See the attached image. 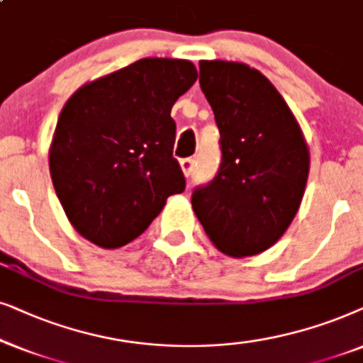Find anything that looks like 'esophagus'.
<instances>
[{
	"label": "esophagus",
	"instance_id": "esophagus-1",
	"mask_svg": "<svg viewBox=\"0 0 363 363\" xmlns=\"http://www.w3.org/2000/svg\"><path fill=\"white\" fill-rule=\"evenodd\" d=\"M181 169H182V172H184V176L189 177L191 174H192V171H194V159H191V157L182 159V161H181Z\"/></svg>",
	"mask_w": 363,
	"mask_h": 363
}]
</instances>
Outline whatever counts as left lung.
I'll return each instance as SVG.
<instances>
[{
    "label": "left lung",
    "mask_w": 363,
    "mask_h": 363,
    "mask_svg": "<svg viewBox=\"0 0 363 363\" xmlns=\"http://www.w3.org/2000/svg\"><path fill=\"white\" fill-rule=\"evenodd\" d=\"M199 83L220 133L222 162L192 192V209L220 252L247 257L282 238L301 207L311 156L274 84L234 61H201Z\"/></svg>",
    "instance_id": "obj_1"
}]
</instances>
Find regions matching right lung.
<instances>
[{"instance_id": "right-lung-1", "label": "right lung", "mask_w": 363, "mask_h": 363, "mask_svg": "<svg viewBox=\"0 0 363 363\" xmlns=\"http://www.w3.org/2000/svg\"><path fill=\"white\" fill-rule=\"evenodd\" d=\"M197 79L187 60L144 57L81 86L50 147L52 186L72 227L103 249L129 244L186 189L171 109Z\"/></svg>"}]
</instances>
